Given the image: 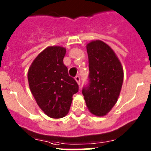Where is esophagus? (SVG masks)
<instances>
[{
    "label": "esophagus",
    "instance_id": "34e87169",
    "mask_svg": "<svg viewBox=\"0 0 151 151\" xmlns=\"http://www.w3.org/2000/svg\"><path fill=\"white\" fill-rule=\"evenodd\" d=\"M75 79H76V81L77 82L78 85H80V83H81V82H80V77L78 76H76L75 77Z\"/></svg>",
    "mask_w": 151,
    "mask_h": 151
}]
</instances>
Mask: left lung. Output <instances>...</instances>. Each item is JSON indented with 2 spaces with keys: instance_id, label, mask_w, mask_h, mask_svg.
I'll return each instance as SVG.
<instances>
[{
  "instance_id": "left-lung-1",
  "label": "left lung",
  "mask_w": 151,
  "mask_h": 151,
  "mask_svg": "<svg viewBox=\"0 0 151 151\" xmlns=\"http://www.w3.org/2000/svg\"><path fill=\"white\" fill-rule=\"evenodd\" d=\"M88 55L89 83L82 94L89 111L103 116L117 102L123 82V69L109 45L100 40L86 46Z\"/></svg>"
}]
</instances>
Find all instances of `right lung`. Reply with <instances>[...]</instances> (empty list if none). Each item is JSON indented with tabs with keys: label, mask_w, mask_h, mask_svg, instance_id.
<instances>
[{
	"label": "right lung",
	"mask_w": 151,
	"mask_h": 151,
	"mask_svg": "<svg viewBox=\"0 0 151 151\" xmlns=\"http://www.w3.org/2000/svg\"><path fill=\"white\" fill-rule=\"evenodd\" d=\"M65 54L63 47H47L37 56L28 72L31 92L41 110L50 118L67 115L73 95L78 91V84L63 64Z\"/></svg>",
	"instance_id": "obj_1"
}]
</instances>
